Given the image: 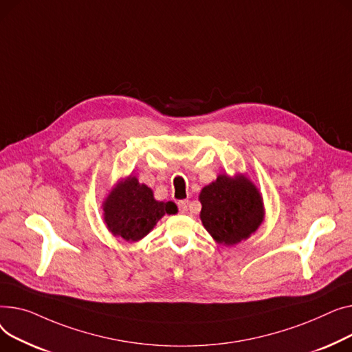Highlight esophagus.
Returning a JSON list of instances; mask_svg holds the SVG:
<instances>
[{
  "label": "esophagus",
  "instance_id": "1",
  "mask_svg": "<svg viewBox=\"0 0 352 352\" xmlns=\"http://www.w3.org/2000/svg\"><path fill=\"white\" fill-rule=\"evenodd\" d=\"M177 206H179V212L180 213H188V208H189V201L188 200H179Z\"/></svg>",
  "mask_w": 352,
  "mask_h": 352
}]
</instances>
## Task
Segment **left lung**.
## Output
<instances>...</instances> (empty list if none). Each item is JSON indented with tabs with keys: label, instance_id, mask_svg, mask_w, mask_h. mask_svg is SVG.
<instances>
[{
	"label": "left lung",
	"instance_id": "1",
	"mask_svg": "<svg viewBox=\"0 0 352 352\" xmlns=\"http://www.w3.org/2000/svg\"><path fill=\"white\" fill-rule=\"evenodd\" d=\"M200 219L212 237L233 245L257 230L264 217L261 196L244 176L220 175L201 190Z\"/></svg>",
	"mask_w": 352,
	"mask_h": 352
}]
</instances>
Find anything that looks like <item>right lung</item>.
I'll return each instance as SVG.
<instances>
[{
  "instance_id": "1",
  "label": "right lung",
  "mask_w": 352,
  "mask_h": 352,
  "mask_svg": "<svg viewBox=\"0 0 352 352\" xmlns=\"http://www.w3.org/2000/svg\"><path fill=\"white\" fill-rule=\"evenodd\" d=\"M108 229L128 241H138L146 236L164 214H173L176 204L156 201L146 184L136 177L120 182L103 204Z\"/></svg>"
}]
</instances>
